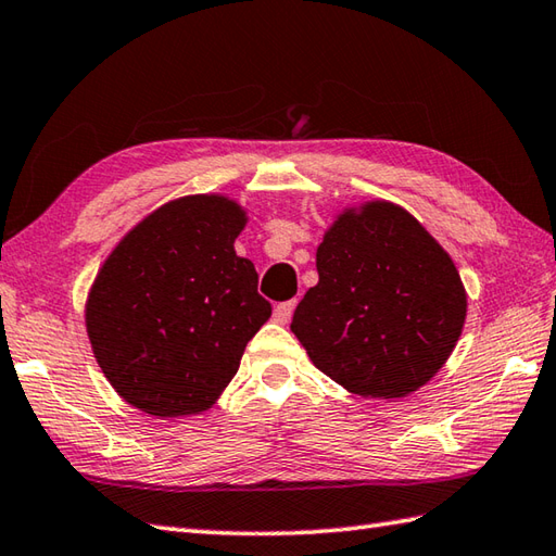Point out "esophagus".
<instances>
[{
	"label": "esophagus",
	"mask_w": 556,
	"mask_h": 556,
	"mask_svg": "<svg viewBox=\"0 0 556 556\" xmlns=\"http://www.w3.org/2000/svg\"><path fill=\"white\" fill-rule=\"evenodd\" d=\"M293 308H296V299L285 301V303H277V306H275V320H277L279 325L289 323L291 315H293Z\"/></svg>",
	"instance_id": "34e87169"
}]
</instances>
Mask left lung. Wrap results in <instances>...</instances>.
I'll list each match as a JSON object with an SVG mask.
<instances>
[{
  "label": "left lung",
  "instance_id": "8db88e82",
  "mask_svg": "<svg viewBox=\"0 0 556 556\" xmlns=\"http://www.w3.org/2000/svg\"><path fill=\"white\" fill-rule=\"evenodd\" d=\"M318 285L291 332L334 383L364 397H405L451 356L467 296L451 255L390 202L344 212L315 255Z\"/></svg>",
  "mask_w": 556,
  "mask_h": 556
}]
</instances>
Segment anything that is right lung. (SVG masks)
Returning a JSON list of instances; mask_svg holds the SVG:
<instances>
[{"instance_id":"obj_1","label":"right lung","mask_w":556,"mask_h":556,"mask_svg":"<svg viewBox=\"0 0 556 556\" xmlns=\"http://www.w3.org/2000/svg\"><path fill=\"white\" fill-rule=\"evenodd\" d=\"M245 212L219 194L163 204L98 271L86 330L105 378L154 417L204 412L271 315L253 263L238 257Z\"/></svg>"}]
</instances>
